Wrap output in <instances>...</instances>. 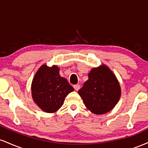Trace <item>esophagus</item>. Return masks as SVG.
Instances as JSON below:
<instances>
[{
    "label": "esophagus",
    "mask_w": 148,
    "mask_h": 148,
    "mask_svg": "<svg viewBox=\"0 0 148 148\" xmlns=\"http://www.w3.org/2000/svg\"><path fill=\"white\" fill-rule=\"evenodd\" d=\"M74 90H75L76 91H78L79 90V88H80V85L79 84L75 85V86H74Z\"/></svg>",
    "instance_id": "obj_1"
}]
</instances>
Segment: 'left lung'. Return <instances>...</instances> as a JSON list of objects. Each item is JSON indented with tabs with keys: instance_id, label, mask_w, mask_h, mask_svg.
I'll return each mask as SVG.
<instances>
[{
	"instance_id": "left-lung-1",
	"label": "left lung",
	"mask_w": 148,
	"mask_h": 148,
	"mask_svg": "<svg viewBox=\"0 0 148 148\" xmlns=\"http://www.w3.org/2000/svg\"><path fill=\"white\" fill-rule=\"evenodd\" d=\"M78 93L88 110L100 115L114 108L121 95V88L113 72L102 64L91 69L88 80Z\"/></svg>"
}]
</instances>
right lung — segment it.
<instances>
[{
    "label": "right lung",
    "instance_id": "add662e5",
    "mask_svg": "<svg viewBox=\"0 0 148 148\" xmlns=\"http://www.w3.org/2000/svg\"><path fill=\"white\" fill-rule=\"evenodd\" d=\"M56 65L45 64L34 76L31 85L33 101L46 113H55L63 104L64 98L74 88L59 74Z\"/></svg>",
    "mask_w": 148,
    "mask_h": 148
}]
</instances>
